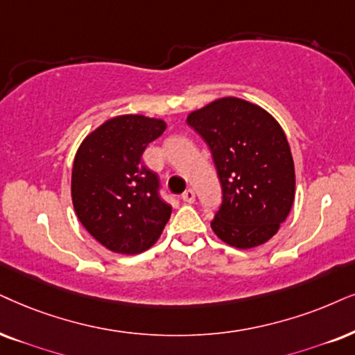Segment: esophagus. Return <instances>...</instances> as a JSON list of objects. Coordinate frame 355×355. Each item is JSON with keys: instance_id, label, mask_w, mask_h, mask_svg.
Masks as SVG:
<instances>
[{"instance_id": "esophagus-1", "label": "esophagus", "mask_w": 355, "mask_h": 355, "mask_svg": "<svg viewBox=\"0 0 355 355\" xmlns=\"http://www.w3.org/2000/svg\"><path fill=\"white\" fill-rule=\"evenodd\" d=\"M182 200L185 201V203H193V201H195V191H193L191 188H188V190L183 191Z\"/></svg>"}]
</instances>
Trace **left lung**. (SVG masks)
Masks as SVG:
<instances>
[{
  "label": "left lung",
  "mask_w": 355,
  "mask_h": 355,
  "mask_svg": "<svg viewBox=\"0 0 355 355\" xmlns=\"http://www.w3.org/2000/svg\"><path fill=\"white\" fill-rule=\"evenodd\" d=\"M187 123L208 144L221 182L223 203L211 230L237 249L267 242L295 200V165L284 129L266 110L234 96L191 111Z\"/></svg>",
  "instance_id": "left-lung-1"
}]
</instances>
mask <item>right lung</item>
I'll return each instance as SVG.
<instances>
[{
    "label": "right lung",
    "mask_w": 355,
    "mask_h": 355,
    "mask_svg": "<svg viewBox=\"0 0 355 355\" xmlns=\"http://www.w3.org/2000/svg\"><path fill=\"white\" fill-rule=\"evenodd\" d=\"M167 124L142 114L107 119L78 147L71 201L83 227L116 254H141L155 244L172 214L159 177L142 164L146 147Z\"/></svg>",
    "instance_id": "right-lung-1"
}]
</instances>
